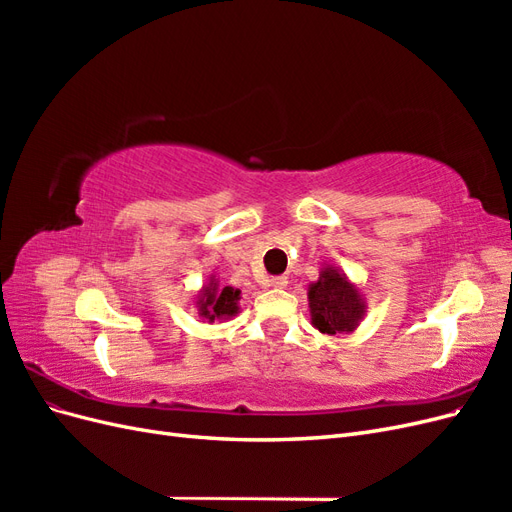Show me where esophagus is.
Listing matches in <instances>:
<instances>
[{
  "mask_svg": "<svg viewBox=\"0 0 512 512\" xmlns=\"http://www.w3.org/2000/svg\"><path fill=\"white\" fill-rule=\"evenodd\" d=\"M269 286L271 288H275V290H282V288H286L288 286V280L284 275H277V277H271L269 280Z\"/></svg>",
  "mask_w": 512,
  "mask_h": 512,
  "instance_id": "obj_1",
  "label": "esophagus"
}]
</instances>
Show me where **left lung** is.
<instances>
[{
    "mask_svg": "<svg viewBox=\"0 0 512 512\" xmlns=\"http://www.w3.org/2000/svg\"><path fill=\"white\" fill-rule=\"evenodd\" d=\"M312 324L327 335H350L359 329L367 305L363 294L350 277L333 265L320 269L318 280L307 288Z\"/></svg>",
    "mask_w": 512,
    "mask_h": 512,
    "instance_id": "obj_1",
    "label": "left lung"
}]
</instances>
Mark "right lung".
<instances>
[{
    "label": "right lung",
    "mask_w": 512,
    "mask_h": 512,
    "mask_svg": "<svg viewBox=\"0 0 512 512\" xmlns=\"http://www.w3.org/2000/svg\"><path fill=\"white\" fill-rule=\"evenodd\" d=\"M239 299L241 290L232 286H222L215 275L203 284L198 290L194 307L198 309V316L203 322H226L232 316L239 314Z\"/></svg>",
    "instance_id": "add662e5"
}]
</instances>
